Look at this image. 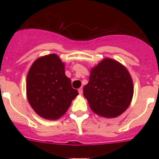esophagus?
I'll list each match as a JSON object with an SVG mask.
<instances>
[{"mask_svg": "<svg viewBox=\"0 0 159 159\" xmlns=\"http://www.w3.org/2000/svg\"><path fill=\"white\" fill-rule=\"evenodd\" d=\"M78 92H79V94H80V95H82V94H83V88H80V89L78 90Z\"/></svg>", "mask_w": 159, "mask_h": 159, "instance_id": "34e87169", "label": "esophagus"}]
</instances>
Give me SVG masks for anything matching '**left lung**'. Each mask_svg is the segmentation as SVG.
Segmentation results:
<instances>
[{"instance_id": "8db88e82", "label": "left lung", "mask_w": 159, "mask_h": 159, "mask_svg": "<svg viewBox=\"0 0 159 159\" xmlns=\"http://www.w3.org/2000/svg\"><path fill=\"white\" fill-rule=\"evenodd\" d=\"M134 87L131 76L123 64L112 59L102 60L91 71L84 95L92 111L105 118H115L127 110Z\"/></svg>"}]
</instances>
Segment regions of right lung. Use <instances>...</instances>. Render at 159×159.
<instances>
[{
  "mask_svg": "<svg viewBox=\"0 0 159 159\" xmlns=\"http://www.w3.org/2000/svg\"><path fill=\"white\" fill-rule=\"evenodd\" d=\"M26 91L32 109L46 119L61 117L79 94L66 76L64 64L56 54L40 57L32 64Z\"/></svg>",
  "mask_w": 159,
  "mask_h": 159,
  "instance_id": "right-lung-1",
  "label": "right lung"
}]
</instances>
